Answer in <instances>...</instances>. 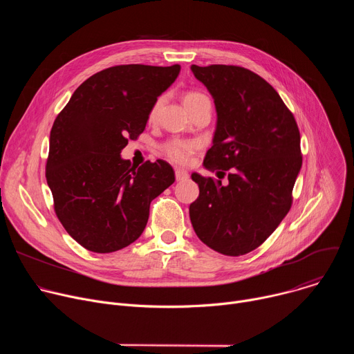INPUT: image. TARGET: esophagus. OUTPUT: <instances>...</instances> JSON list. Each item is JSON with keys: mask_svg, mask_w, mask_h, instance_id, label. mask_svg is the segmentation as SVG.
<instances>
[{"mask_svg": "<svg viewBox=\"0 0 354 354\" xmlns=\"http://www.w3.org/2000/svg\"><path fill=\"white\" fill-rule=\"evenodd\" d=\"M175 178H176L178 182H182V180L189 179V174L185 169H176L175 171Z\"/></svg>", "mask_w": 354, "mask_h": 354, "instance_id": "esophagus-1", "label": "esophagus"}]
</instances>
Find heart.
<instances>
[{
    "label": "heart",
    "mask_w": 354,
    "mask_h": 354,
    "mask_svg": "<svg viewBox=\"0 0 354 354\" xmlns=\"http://www.w3.org/2000/svg\"><path fill=\"white\" fill-rule=\"evenodd\" d=\"M203 99H209L205 93L201 92H196V91H190L185 95L183 102L185 105H192L198 102V100ZM160 108V100L154 104V106L151 108L149 111V119L153 120L158 112ZM197 148V142L196 141H190V140H180V138H172L169 141H167L162 147L164 154L167 156V158H169L172 162L175 164H186L190 158V156L194 153Z\"/></svg>",
    "instance_id": "obj_1"
}]
</instances>
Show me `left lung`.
Returning a JSON list of instances; mask_svg holds the SVG:
<instances>
[{
	"instance_id": "8db88e82",
	"label": "left lung",
	"mask_w": 354,
	"mask_h": 354,
	"mask_svg": "<svg viewBox=\"0 0 354 354\" xmlns=\"http://www.w3.org/2000/svg\"><path fill=\"white\" fill-rule=\"evenodd\" d=\"M214 99L217 126L203 165L228 172V185L192 174L198 197L189 207L196 235L227 257L257 249L292 203L302 165L299 131L276 89L238 66H192Z\"/></svg>"
}]
</instances>
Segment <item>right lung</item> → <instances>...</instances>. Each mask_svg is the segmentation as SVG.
Segmentation results:
<instances>
[{
    "instance_id": "right-lung-1",
    "label": "right lung",
    "mask_w": 354,
    "mask_h": 354,
    "mask_svg": "<svg viewBox=\"0 0 354 354\" xmlns=\"http://www.w3.org/2000/svg\"><path fill=\"white\" fill-rule=\"evenodd\" d=\"M179 71V64L102 70L75 89L56 118L46 179L60 223L85 249L111 254L133 243L151 201L175 182L168 162L137 168L120 153L144 131L151 108Z\"/></svg>"
}]
</instances>
